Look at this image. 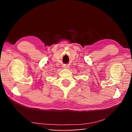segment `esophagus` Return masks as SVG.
<instances>
[{
    "label": "esophagus",
    "instance_id": "1",
    "mask_svg": "<svg viewBox=\"0 0 132 132\" xmlns=\"http://www.w3.org/2000/svg\"><path fill=\"white\" fill-rule=\"evenodd\" d=\"M63 68L65 69H68L69 68V65H68V64H64L63 66Z\"/></svg>",
    "mask_w": 132,
    "mask_h": 132
}]
</instances>
